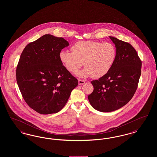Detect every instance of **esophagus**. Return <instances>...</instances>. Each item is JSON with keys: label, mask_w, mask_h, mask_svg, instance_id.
Returning <instances> with one entry per match:
<instances>
[{"label": "esophagus", "mask_w": 157, "mask_h": 157, "mask_svg": "<svg viewBox=\"0 0 157 157\" xmlns=\"http://www.w3.org/2000/svg\"><path fill=\"white\" fill-rule=\"evenodd\" d=\"M78 83H79V85H83V84L85 83V82L82 79H79L78 80Z\"/></svg>", "instance_id": "34e87169"}]
</instances>
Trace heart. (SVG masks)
<instances>
[{
  "label": "heart",
  "mask_w": 157,
  "mask_h": 157,
  "mask_svg": "<svg viewBox=\"0 0 157 157\" xmlns=\"http://www.w3.org/2000/svg\"><path fill=\"white\" fill-rule=\"evenodd\" d=\"M71 52L62 51L59 59L62 63L72 74L82 67H85L78 73L80 77L91 76L99 78L111 69L117 55L115 46L111 43L85 40L75 43Z\"/></svg>",
  "instance_id": "obj_1"
}]
</instances>
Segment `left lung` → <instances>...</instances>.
I'll list each match as a JSON object with an SVG mask.
<instances>
[{
	"instance_id": "1",
	"label": "left lung",
	"mask_w": 157,
	"mask_h": 157,
	"mask_svg": "<svg viewBox=\"0 0 157 157\" xmlns=\"http://www.w3.org/2000/svg\"><path fill=\"white\" fill-rule=\"evenodd\" d=\"M109 37L117 48L115 62L106 75L91 82L94 89L88 95L92 106L103 112H112L127 104L136 90L141 74L142 62L134 47Z\"/></svg>"
}]
</instances>
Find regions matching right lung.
Masks as SVG:
<instances>
[{"label": "right lung", "instance_id": "add662e5", "mask_svg": "<svg viewBox=\"0 0 157 157\" xmlns=\"http://www.w3.org/2000/svg\"><path fill=\"white\" fill-rule=\"evenodd\" d=\"M68 45L63 37L48 34L28 44L21 53L17 83L26 104L40 114L60 111L78 85L60 60V52Z\"/></svg>", "mask_w": 157, "mask_h": 157}]
</instances>
